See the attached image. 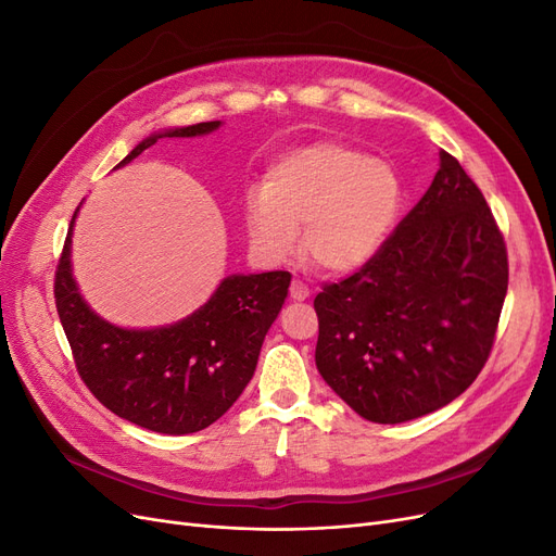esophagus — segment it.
I'll list each match as a JSON object with an SVG mask.
<instances>
[{"mask_svg":"<svg viewBox=\"0 0 556 556\" xmlns=\"http://www.w3.org/2000/svg\"><path fill=\"white\" fill-rule=\"evenodd\" d=\"M290 296H292L294 301H304V299H308V296H311L308 285H306V282H301V280H292V285H290Z\"/></svg>","mask_w":556,"mask_h":556,"instance_id":"esophagus-1","label":"esophagus"}]
</instances>
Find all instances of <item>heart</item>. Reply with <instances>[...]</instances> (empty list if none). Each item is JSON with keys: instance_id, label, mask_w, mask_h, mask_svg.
I'll return each instance as SVG.
<instances>
[{"instance_id": "b5f03b06", "label": "heart", "mask_w": 556, "mask_h": 556, "mask_svg": "<svg viewBox=\"0 0 556 556\" xmlns=\"http://www.w3.org/2000/svg\"><path fill=\"white\" fill-rule=\"evenodd\" d=\"M403 185L390 164L359 148L313 143L278 160L262 190L245 197L252 250L271 264L288 262L301 226L306 257L325 271H352L390 239Z\"/></svg>"}]
</instances>
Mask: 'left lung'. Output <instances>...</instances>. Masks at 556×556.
<instances>
[{
    "mask_svg": "<svg viewBox=\"0 0 556 556\" xmlns=\"http://www.w3.org/2000/svg\"><path fill=\"white\" fill-rule=\"evenodd\" d=\"M508 250L457 157L359 271L313 301L317 371L368 422L399 425L447 406L494 348Z\"/></svg>",
    "mask_w": 556,
    "mask_h": 556,
    "instance_id": "1",
    "label": "left lung"
}]
</instances>
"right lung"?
Instances as JSON below:
<instances>
[{"label":"right lung","mask_w":556,"mask_h":556,"mask_svg":"<svg viewBox=\"0 0 556 556\" xmlns=\"http://www.w3.org/2000/svg\"><path fill=\"white\" fill-rule=\"evenodd\" d=\"M220 121L166 129L143 139L117 164L139 157L162 137H201ZM72 217L55 271V306L76 371L99 403L143 429L194 433L220 419L255 374L268 327L288 296L290 271L229 276L208 304L160 329L104 323L78 294L72 276Z\"/></svg>","instance_id":"1"}]
</instances>
